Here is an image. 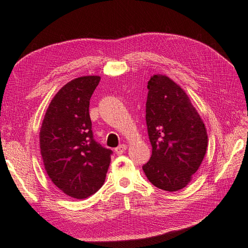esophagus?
<instances>
[{
	"instance_id": "esophagus-1",
	"label": "esophagus",
	"mask_w": 248,
	"mask_h": 248,
	"mask_svg": "<svg viewBox=\"0 0 248 248\" xmlns=\"http://www.w3.org/2000/svg\"><path fill=\"white\" fill-rule=\"evenodd\" d=\"M125 150H127V146H125V145H119V146L117 147V148H115V152H116V154H117L118 155H123Z\"/></svg>"
}]
</instances>
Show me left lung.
<instances>
[{
  "label": "left lung",
  "instance_id": "8db88e82",
  "mask_svg": "<svg viewBox=\"0 0 248 248\" xmlns=\"http://www.w3.org/2000/svg\"><path fill=\"white\" fill-rule=\"evenodd\" d=\"M147 88L146 123L152 155L143 170L155 186L176 192L191 182L202 164L207 129L186 93L170 78L155 75Z\"/></svg>",
  "mask_w": 248,
  "mask_h": 248
}]
</instances>
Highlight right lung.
I'll use <instances>...</instances> for the list:
<instances>
[{
    "mask_svg": "<svg viewBox=\"0 0 248 248\" xmlns=\"http://www.w3.org/2000/svg\"><path fill=\"white\" fill-rule=\"evenodd\" d=\"M99 76L77 78L51 100L39 132L40 154L51 181L77 199L94 194L103 186L112 150L93 140L89 100Z\"/></svg>",
    "mask_w": 248,
    "mask_h": 248,
    "instance_id": "right-lung-1",
    "label": "right lung"
}]
</instances>
